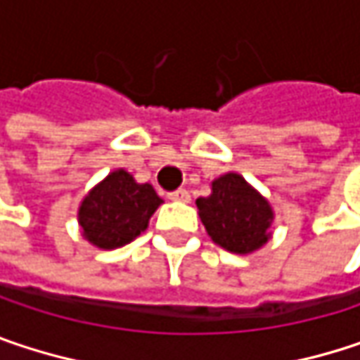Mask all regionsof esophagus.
<instances>
[{"label": "esophagus", "instance_id": "esophagus-1", "mask_svg": "<svg viewBox=\"0 0 360 360\" xmlns=\"http://www.w3.org/2000/svg\"><path fill=\"white\" fill-rule=\"evenodd\" d=\"M171 202H189V191L187 189H177L173 193H169Z\"/></svg>", "mask_w": 360, "mask_h": 360}]
</instances>
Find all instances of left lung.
Instances as JSON below:
<instances>
[{
	"instance_id": "left-lung-1",
	"label": "left lung",
	"mask_w": 360,
	"mask_h": 360,
	"mask_svg": "<svg viewBox=\"0 0 360 360\" xmlns=\"http://www.w3.org/2000/svg\"><path fill=\"white\" fill-rule=\"evenodd\" d=\"M212 193L198 198V214L216 245L249 255L266 245L272 237L274 208L245 177L224 173L210 183Z\"/></svg>"
}]
</instances>
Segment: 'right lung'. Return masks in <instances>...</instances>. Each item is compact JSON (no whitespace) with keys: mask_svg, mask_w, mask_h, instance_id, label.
Returning a JSON list of instances; mask_svg holds the SVG:
<instances>
[{"mask_svg":"<svg viewBox=\"0 0 360 360\" xmlns=\"http://www.w3.org/2000/svg\"><path fill=\"white\" fill-rule=\"evenodd\" d=\"M160 204L150 183H138L125 169H115L82 198L78 226L90 245L117 249L146 231Z\"/></svg>","mask_w":360,"mask_h":360,"instance_id":"right-lung-1","label":"right lung"}]
</instances>
